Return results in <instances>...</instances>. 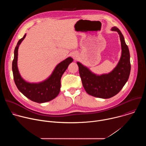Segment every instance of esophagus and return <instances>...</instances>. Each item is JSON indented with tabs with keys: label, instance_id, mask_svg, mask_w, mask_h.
Wrapping results in <instances>:
<instances>
[{
	"label": "esophagus",
	"instance_id": "esophagus-1",
	"mask_svg": "<svg viewBox=\"0 0 146 146\" xmlns=\"http://www.w3.org/2000/svg\"><path fill=\"white\" fill-rule=\"evenodd\" d=\"M72 55L73 58H76L77 57V55L76 54H72Z\"/></svg>",
	"mask_w": 146,
	"mask_h": 146
}]
</instances>
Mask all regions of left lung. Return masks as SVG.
Here are the masks:
<instances>
[{
    "mask_svg": "<svg viewBox=\"0 0 146 146\" xmlns=\"http://www.w3.org/2000/svg\"><path fill=\"white\" fill-rule=\"evenodd\" d=\"M119 35L121 56L115 68L108 74L97 75L87 67L77 62L82 86L89 95L103 99L110 98L117 95L127 82L130 72V54L123 36L115 27L111 28Z\"/></svg>",
    "mask_w": 146,
    "mask_h": 146,
    "instance_id": "obj_1",
    "label": "left lung"
}]
</instances>
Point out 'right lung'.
Returning <instances> with one entry per match:
<instances>
[{
    "label": "right lung",
    "mask_w": 146,
    "mask_h": 146,
    "mask_svg": "<svg viewBox=\"0 0 146 146\" xmlns=\"http://www.w3.org/2000/svg\"><path fill=\"white\" fill-rule=\"evenodd\" d=\"M25 36L26 34L18 41L14 50L12 70L15 84L18 90L30 100L39 103L49 102L58 95L60 88L61 77L73 59L68 57L60 62L50 76L43 81L37 83L27 82L21 76L17 66L18 47Z\"/></svg>",
    "instance_id": "1"
}]
</instances>
